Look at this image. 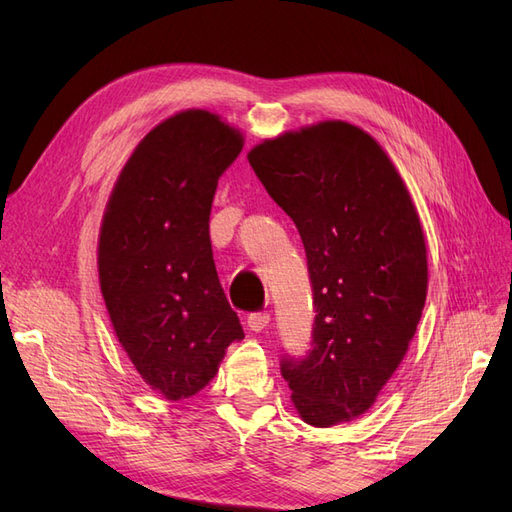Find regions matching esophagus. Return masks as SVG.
Instances as JSON below:
<instances>
[{"instance_id": "1", "label": "esophagus", "mask_w": 512, "mask_h": 512, "mask_svg": "<svg viewBox=\"0 0 512 512\" xmlns=\"http://www.w3.org/2000/svg\"><path fill=\"white\" fill-rule=\"evenodd\" d=\"M271 322V316L269 314H250V318H247V327H250V331L254 333H262Z\"/></svg>"}]
</instances>
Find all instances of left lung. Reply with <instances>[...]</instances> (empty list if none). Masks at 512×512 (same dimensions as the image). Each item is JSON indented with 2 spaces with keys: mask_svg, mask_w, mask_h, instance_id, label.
I'll return each instance as SVG.
<instances>
[{
  "mask_svg": "<svg viewBox=\"0 0 512 512\" xmlns=\"http://www.w3.org/2000/svg\"><path fill=\"white\" fill-rule=\"evenodd\" d=\"M247 160L297 224L314 286V348L282 361L307 425L350 423L404 361L427 299L414 200L374 136L327 119L265 138Z\"/></svg>",
  "mask_w": 512,
  "mask_h": 512,
  "instance_id": "left-lung-1",
  "label": "left lung"
}]
</instances>
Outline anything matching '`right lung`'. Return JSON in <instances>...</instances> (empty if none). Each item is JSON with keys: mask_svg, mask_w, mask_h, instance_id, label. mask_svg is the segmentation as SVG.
I'll list each match as a JSON object with an SVG mask.
<instances>
[{"mask_svg": "<svg viewBox=\"0 0 512 512\" xmlns=\"http://www.w3.org/2000/svg\"><path fill=\"white\" fill-rule=\"evenodd\" d=\"M218 113L188 108L149 130L104 207L98 277L108 318L138 376L168 401L205 389L243 339L215 271L209 213L243 149Z\"/></svg>", "mask_w": 512, "mask_h": 512, "instance_id": "add662e5", "label": "right lung"}]
</instances>
